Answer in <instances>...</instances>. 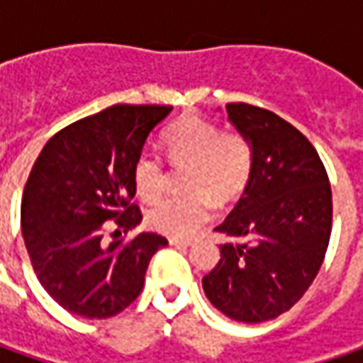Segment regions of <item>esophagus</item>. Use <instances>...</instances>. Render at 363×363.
Here are the masks:
<instances>
[{
	"instance_id": "esophagus-1",
	"label": "esophagus",
	"mask_w": 363,
	"mask_h": 363,
	"mask_svg": "<svg viewBox=\"0 0 363 363\" xmlns=\"http://www.w3.org/2000/svg\"><path fill=\"white\" fill-rule=\"evenodd\" d=\"M169 244L172 246H191V240H184V238H169Z\"/></svg>"
}]
</instances>
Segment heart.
I'll list each match as a JSON object with an SVG mask.
<instances>
[{
	"mask_svg": "<svg viewBox=\"0 0 363 363\" xmlns=\"http://www.w3.org/2000/svg\"><path fill=\"white\" fill-rule=\"evenodd\" d=\"M163 149L174 165H188L186 196H167L147 210L153 230L186 238L212 214L214 196L220 202L236 198L252 174L255 153L240 133H220V127L200 117H182L163 133ZM165 165L157 153L141 151L133 163L135 189L153 200L165 188Z\"/></svg>",
	"mask_w": 363,
	"mask_h": 363,
	"instance_id": "1",
	"label": "heart"
}]
</instances>
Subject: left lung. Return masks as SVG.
I'll list each match as a JSON object with an SVG mask.
<instances>
[{
  "mask_svg": "<svg viewBox=\"0 0 363 363\" xmlns=\"http://www.w3.org/2000/svg\"><path fill=\"white\" fill-rule=\"evenodd\" d=\"M228 121L255 153L242 198L216 232L220 260L202 279L218 311L262 323L289 311L313 283L331 236V186L309 139L267 108L232 103Z\"/></svg>",
  "mask_w": 363,
  "mask_h": 363,
  "instance_id": "left-lung-1",
  "label": "left lung"
}]
</instances>
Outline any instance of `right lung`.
I'll use <instances>...</instances> for the list:
<instances>
[{"label": "right lung", "mask_w": 363, "mask_h": 363, "mask_svg": "<svg viewBox=\"0 0 363 363\" xmlns=\"http://www.w3.org/2000/svg\"><path fill=\"white\" fill-rule=\"evenodd\" d=\"M172 106L115 105L58 131L40 151L21 200V234L35 277L70 313L106 319L139 297L167 240L141 232L133 163ZM108 221L116 224L111 243Z\"/></svg>", "instance_id": "1"}]
</instances>
